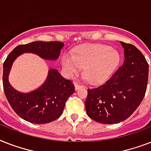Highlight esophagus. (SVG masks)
Segmentation results:
<instances>
[{
	"label": "esophagus",
	"instance_id": "1",
	"mask_svg": "<svg viewBox=\"0 0 151 151\" xmlns=\"http://www.w3.org/2000/svg\"><path fill=\"white\" fill-rule=\"evenodd\" d=\"M82 87H83L82 85H78V84H77V83H75V84H74V88H75L76 91H78V89H80L81 88H82Z\"/></svg>",
	"mask_w": 151,
	"mask_h": 151
}]
</instances>
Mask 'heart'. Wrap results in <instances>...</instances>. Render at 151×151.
<instances>
[{
  "mask_svg": "<svg viewBox=\"0 0 151 151\" xmlns=\"http://www.w3.org/2000/svg\"><path fill=\"white\" fill-rule=\"evenodd\" d=\"M118 52L110 47L101 45H91L81 47L63 59V66L68 74L78 73L85 69V76L90 83L100 84L114 72L120 63Z\"/></svg>",
  "mask_w": 151,
  "mask_h": 151,
  "instance_id": "obj_1",
  "label": "heart"
}]
</instances>
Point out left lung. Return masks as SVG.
<instances>
[{
	"label": "left lung",
	"mask_w": 151,
	"mask_h": 151,
	"mask_svg": "<svg viewBox=\"0 0 151 151\" xmlns=\"http://www.w3.org/2000/svg\"><path fill=\"white\" fill-rule=\"evenodd\" d=\"M124 48L122 66L104 84L88 90V116L102 124H117L138 108L147 87L149 66L136 46L120 41Z\"/></svg>",
	"instance_id": "left-lung-1"
}]
</instances>
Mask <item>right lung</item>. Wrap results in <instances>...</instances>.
I'll list each match as a JSON object with an SVG mask.
<instances>
[{
  "label": "right lung",
  "mask_w": 151,
  "mask_h": 151,
  "mask_svg": "<svg viewBox=\"0 0 151 151\" xmlns=\"http://www.w3.org/2000/svg\"><path fill=\"white\" fill-rule=\"evenodd\" d=\"M63 43L60 41H34L15 47L3 66V86L5 96L14 111L22 119L34 124H46L59 118L65 103L74 92V86L56 69L50 67L45 82L37 89L21 92L11 85L9 73L12 64L23 53H32L41 59H58Z\"/></svg>",
  "instance_id": "obj_1"
}]
</instances>
